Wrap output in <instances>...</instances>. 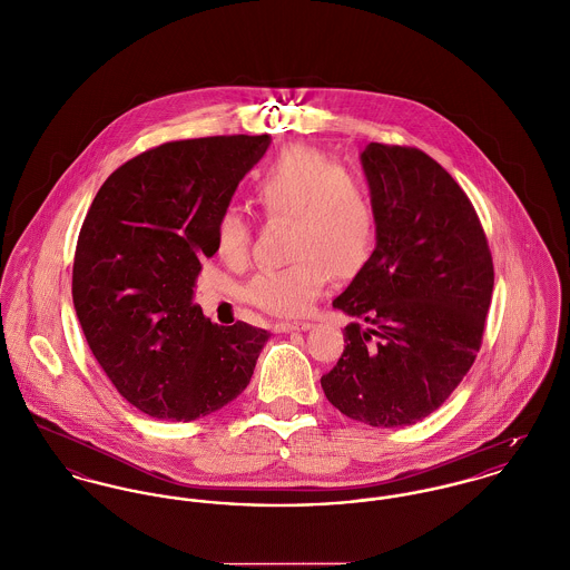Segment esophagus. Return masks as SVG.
I'll list each match as a JSON object with an SVG mask.
<instances>
[{"instance_id":"1","label":"esophagus","mask_w":570,"mask_h":570,"mask_svg":"<svg viewBox=\"0 0 570 570\" xmlns=\"http://www.w3.org/2000/svg\"><path fill=\"white\" fill-rule=\"evenodd\" d=\"M313 324L308 322H278L274 324L276 333H292V331H308Z\"/></svg>"}]
</instances>
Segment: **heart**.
I'll list each match as a JSON object with an SVG mask.
<instances>
[{
	"mask_svg": "<svg viewBox=\"0 0 570 570\" xmlns=\"http://www.w3.org/2000/svg\"><path fill=\"white\" fill-rule=\"evenodd\" d=\"M259 205L269 218L292 220L287 233L289 266L259 272L246 298L272 315H304L324 292L331 272L352 278L372 257L376 214L367 188L308 147L281 153L255 184ZM250 228L228 207L216 227L218 255L228 264L248 257Z\"/></svg>",
	"mask_w": 570,
	"mask_h": 570,
	"instance_id": "heart-1",
	"label": "heart"
}]
</instances>
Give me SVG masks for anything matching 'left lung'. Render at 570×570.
Listing matches in <instances>:
<instances>
[{"mask_svg":"<svg viewBox=\"0 0 570 570\" xmlns=\"http://www.w3.org/2000/svg\"><path fill=\"white\" fill-rule=\"evenodd\" d=\"M361 164L376 248L333 301L354 320L322 389L345 417L397 428L434 413L471 370L493 259L471 200L430 155L370 142Z\"/></svg>","mask_w":570,"mask_h":570,"instance_id":"1","label":"left lung"}]
</instances>
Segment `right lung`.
<instances>
[{
  "label": "right lung",
  "mask_w": 570,
  "mask_h": 570,
  "mask_svg": "<svg viewBox=\"0 0 570 570\" xmlns=\"http://www.w3.org/2000/svg\"><path fill=\"white\" fill-rule=\"evenodd\" d=\"M272 138L166 142L97 191L77 239L73 304L95 358L149 417L194 421L235 400L269 333L218 326L191 304L220 214Z\"/></svg>",
  "instance_id": "add662e5"
}]
</instances>
